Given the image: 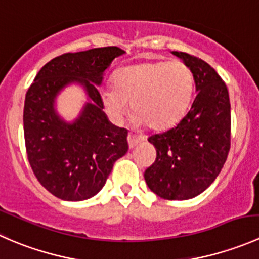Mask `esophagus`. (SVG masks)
Here are the masks:
<instances>
[{
  "instance_id": "obj_1",
  "label": "esophagus",
  "mask_w": 259,
  "mask_h": 259,
  "mask_svg": "<svg viewBox=\"0 0 259 259\" xmlns=\"http://www.w3.org/2000/svg\"><path fill=\"white\" fill-rule=\"evenodd\" d=\"M140 142H143L142 137H138V135H134V134L127 135V143H129V148L130 149H133L134 146H137Z\"/></svg>"
}]
</instances>
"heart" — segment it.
<instances>
[{"instance_id": "obj_1", "label": "heart", "mask_w": 259, "mask_h": 259, "mask_svg": "<svg viewBox=\"0 0 259 259\" xmlns=\"http://www.w3.org/2000/svg\"><path fill=\"white\" fill-rule=\"evenodd\" d=\"M114 89L101 93L106 113L121 122L133 111L138 125L163 130L184 116L194 94V75L182 61H148L120 69Z\"/></svg>"}]
</instances>
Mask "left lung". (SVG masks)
<instances>
[{
    "instance_id": "left-lung-1",
    "label": "left lung",
    "mask_w": 259,
    "mask_h": 259,
    "mask_svg": "<svg viewBox=\"0 0 259 259\" xmlns=\"http://www.w3.org/2000/svg\"><path fill=\"white\" fill-rule=\"evenodd\" d=\"M194 75L197 96L171 129L149 137L156 159L144 173L149 189L163 199L187 200L204 192L221 173L231 148V103L215 70L187 52L173 51Z\"/></svg>"
}]
</instances>
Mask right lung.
<instances>
[{
    "label": "right lung",
    "mask_w": 259,
    "mask_h": 259,
    "mask_svg": "<svg viewBox=\"0 0 259 259\" xmlns=\"http://www.w3.org/2000/svg\"><path fill=\"white\" fill-rule=\"evenodd\" d=\"M122 54L116 46L64 54L49 61L27 90L23 133L28 161L41 185L60 199L80 202L98 194L129 149L127 130L109 121L98 90L105 70ZM72 82L85 89L89 101L67 123L54 110V99Z\"/></svg>",
    "instance_id": "obj_1"
}]
</instances>
